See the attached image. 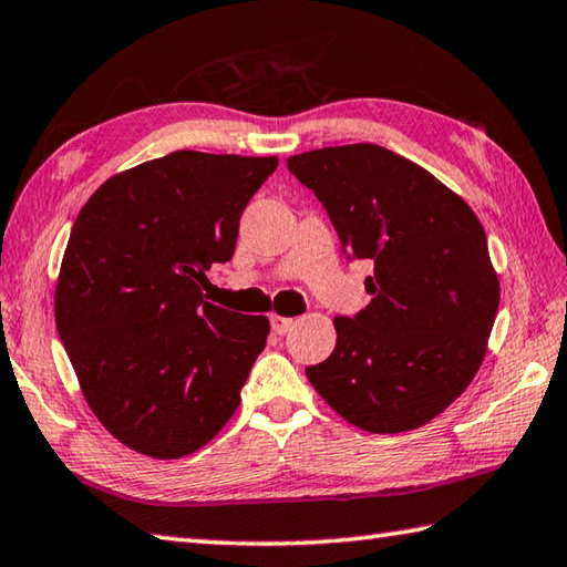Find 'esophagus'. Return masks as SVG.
Instances as JSON below:
<instances>
[{"mask_svg":"<svg viewBox=\"0 0 567 567\" xmlns=\"http://www.w3.org/2000/svg\"><path fill=\"white\" fill-rule=\"evenodd\" d=\"M292 324H295V319H290V317H280V315H272L270 317V327H272L275 334H280V337L287 334Z\"/></svg>","mask_w":567,"mask_h":567,"instance_id":"esophagus-1","label":"esophagus"}]
</instances>
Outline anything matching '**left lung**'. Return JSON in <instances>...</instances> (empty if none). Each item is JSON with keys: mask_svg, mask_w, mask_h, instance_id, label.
<instances>
[{"mask_svg": "<svg viewBox=\"0 0 567 567\" xmlns=\"http://www.w3.org/2000/svg\"><path fill=\"white\" fill-rule=\"evenodd\" d=\"M334 226L349 260H371L353 317L307 379L365 432L430 423L480 371L498 309L486 233L445 184L379 144H343L287 159Z\"/></svg>", "mask_w": 567, "mask_h": 567, "instance_id": "1", "label": "left lung"}]
</instances>
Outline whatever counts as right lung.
Listing matches in <instances>:
<instances>
[{
  "label": "right lung",
  "mask_w": 567,
  "mask_h": 567,
  "mask_svg": "<svg viewBox=\"0 0 567 567\" xmlns=\"http://www.w3.org/2000/svg\"><path fill=\"white\" fill-rule=\"evenodd\" d=\"M275 169L277 157L172 152L107 179L78 214L55 327L87 405L130 450L184 457L236 413L270 321L210 305L202 287Z\"/></svg>",
  "instance_id": "1"
}]
</instances>
